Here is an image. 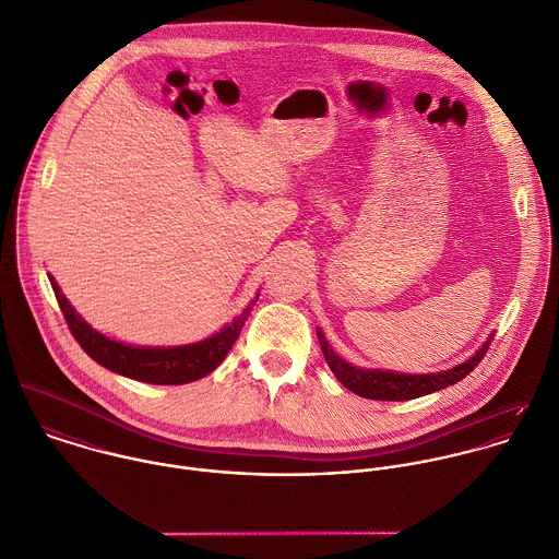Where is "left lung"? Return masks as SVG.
I'll use <instances>...</instances> for the list:
<instances>
[{"label": "left lung", "instance_id": "obj_1", "mask_svg": "<svg viewBox=\"0 0 559 559\" xmlns=\"http://www.w3.org/2000/svg\"><path fill=\"white\" fill-rule=\"evenodd\" d=\"M318 338L324 352V358L335 373L336 380L349 389L352 393L365 397V400H382V402H404L415 400L435 391H441L466 378L486 356L490 338L471 356L466 362L439 371V373H424V376H408V373H395V371H378V369H358L349 362H345L341 356H336L335 349L329 345L326 336L318 331Z\"/></svg>", "mask_w": 559, "mask_h": 559}]
</instances>
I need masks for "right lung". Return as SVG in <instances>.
<instances>
[{"instance_id":"right-lung-1","label":"right lung","mask_w":559,"mask_h":559,"mask_svg":"<svg viewBox=\"0 0 559 559\" xmlns=\"http://www.w3.org/2000/svg\"><path fill=\"white\" fill-rule=\"evenodd\" d=\"M49 281H51L56 300L60 305V311L69 324V331L82 345V349L106 369L140 382H148V384H186L212 373L223 362L228 349L233 347L235 338L243 329V322L250 316L252 305L257 302L254 300L230 326H226L218 335L205 338L201 343L181 345V347H133L93 331L73 311L69 300L62 296L58 283L53 278Z\"/></svg>"}]
</instances>
